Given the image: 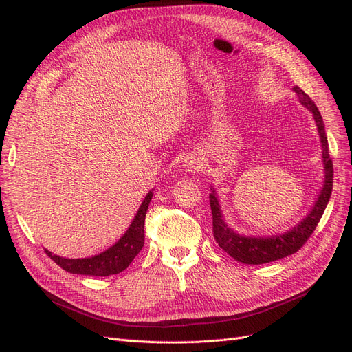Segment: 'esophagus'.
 <instances>
[{"instance_id": "34e87169", "label": "esophagus", "mask_w": 352, "mask_h": 352, "mask_svg": "<svg viewBox=\"0 0 352 352\" xmlns=\"http://www.w3.org/2000/svg\"><path fill=\"white\" fill-rule=\"evenodd\" d=\"M184 166H186L187 171H190V173L192 174V173L201 171V168H202V161H201V158H199L198 155L192 154V155L187 157L186 162H184Z\"/></svg>"}]
</instances>
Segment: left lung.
Here are the masks:
<instances>
[{"label":"left lung","mask_w":352,"mask_h":352,"mask_svg":"<svg viewBox=\"0 0 352 352\" xmlns=\"http://www.w3.org/2000/svg\"><path fill=\"white\" fill-rule=\"evenodd\" d=\"M300 98V102L307 107L314 120H316L318 135L322 146V164H324V184L320 191V195L316 201V204L311 208L309 214L301 221L300 224L295 226L292 230L278 234L274 236H245L239 235L234 230H231L224 221L223 212L218 202V197L215 190L212 188L210 194V204L212 212V231L214 238L218 245L223 248L234 260L243 264H267L271 261L281 260L284 256H288L294 252H297L311 236L314 230L317 228L320 219L325 211V207L329 201L332 191V179H334V168H332V160L329 158L328 150V140L325 134V126L322 117L317 105L305 94L300 87L292 88Z\"/></svg>","instance_id":"8db88e82"}]
</instances>
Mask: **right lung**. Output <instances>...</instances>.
Returning a JSON list of instances; mask_svg holds the SVG:
<instances>
[{
	"label": "right lung",
	"instance_id": "obj_1",
	"mask_svg": "<svg viewBox=\"0 0 352 352\" xmlns=\"http://www.w3.org/2000/svg\"><path fill=\"white\" fill-rule=\"evenodd\" d=\"M153 198V191L146 194L134 221L126 230V232L118 239L113 247H109L107 251L89 256V258H63L60 255H54L51 251L44 250L45 254L51 260L58 264L63 270L71 274H81V275H94V276H108L120 274L129 264L133 263L137 254L144 247V224H145V214L150 206Z\"/></svg>",
	"mask_w": 352,
	"mask_h": 352
}]
</instances>
